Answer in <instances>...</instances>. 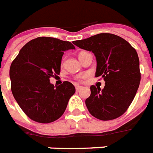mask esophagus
Wrapping results in <instances>:
<instances>
[{
  "mask_svg": "<svg viewBox=\"0 0 153 153\" xmlns=\"http://www.w3.org/2000/svg\"><path fill=\"white\" fill-rule=\"evenodd\" d=\"M83 88L82 86H76V91H79L80 90H82V89Z\"/></svg>",
  "mask_w": 153,
  "mask_h": 153,
  "instance_id": "1",
  "label": "esophagus"
}]
</instances>
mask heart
Instances as JSON below:
<instances>
[{"label": "heart", "mask_w": 153, "mask_h": 153, "mask_svg": "<svg viewBox=\"0 0 153 153\" xmlns=\"http://www.w3.org/2000/svg\"><path fill=\"white\" fill-rule=\"evenodd\" d=\"M84 78H85V75H80V76H79L78 78H77V79H78V81H82V79H83Z\"/></svg>", "instance_id": "obj_1"}]
</instances>
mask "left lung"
Returning a JSON list of instances; mask_svg holds the SVG:
<instances>
[{
  "label": "left lung",
  "instance_id": "1",
  "mask_svg": "<svg viewBox=\"0 0 153 153\" xmlns=\"http://www.w3.org/2000/svg\"><path fill=\"white\" fill-rule=\"evenodd\" d=\"M74 44L94 54L95 76L102 77L105 82L102 90L91 86V96L86 99L89 112L102 121L121 116L133 102L140 85V62L136 50L126 39L110 33L76 40Z\"/></svg>",
  "mask_w": 153,
  "mask_h": 153
}]
</instances>
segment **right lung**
Here are the masks:
<instances>
[{
  "mask_svg": "<svg viewBox=\"0 0 153 153\" xmlns=\"http://www.w3.org/2000/svg\"><path fill=\"white\" fill-rule=\"evenodd\" d=\"M75 49L69 41L38 37L25 44L9 70L13 97L25 114L39 123H50L62 116L75 93L74 85L65 81L54 86L50 78L59 74L65 51Z\"/></svg>",
  "mask_w": 153,
  "mask_h": 153,
  "instance_id": "obj_1",
  "label": "right lung"
}]
</instances>
